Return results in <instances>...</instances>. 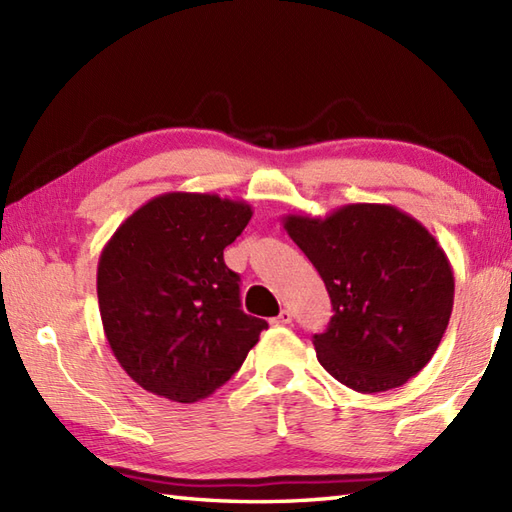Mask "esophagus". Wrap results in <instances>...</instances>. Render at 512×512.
Listing matches in <instances>:
<instances>
[{
  "mask_svg": "<svg viewBox=\"0 0 512 512\" xmlns=\"http://www.w3.org/2000/svg\"><path fill=\"white\" fill-rule=\"evenodd\" d=\"M273 323H277V325H290L292 323V312L290 310H281L277 317L273 319Z\"/></svg>",
  "mask_w": 512,
  "mask_h": 512,
  "instance_id": "obj_1",
  "label": "esophagus"
}]
</instances>
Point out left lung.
<instances>
[{
    "mask_svg": "<svg viewBox=\"0 0 512 512\" xmlns=\"http://www.w3.org/2000/svg\"><path fill=\"white\" fill-rule=\"evenodd\" d=\"M284 228L332 299L314 334L325 372L361 394L405 385L447 330L455 279L438 239L391 204H345L325 217L286 215Z\"/></svg>",
    "mask_w": 512,
    "mask_h": 512,
    "instance_id": "obj_1",
    "label": "left lung"
}]
</instances>
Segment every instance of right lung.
<instances>
[{
    "label": "right lung",
    "mask_w": 512,
    "mask_h": 512,
    "mask_svg": "<svg viewBox=\"0 0 512 512\" xmlns=\"http://www.w3.org/2000/svg\"><path fill=\"white\" fill-rule=\"evenodd\" d=\"M253 217L244 200L162 193L116 228L96 270L116 361L156 396L195 402L220 389L268 328L239 303L224 248Z\"/></svg>",
    "instance_id": "1"
}]
</instances>
